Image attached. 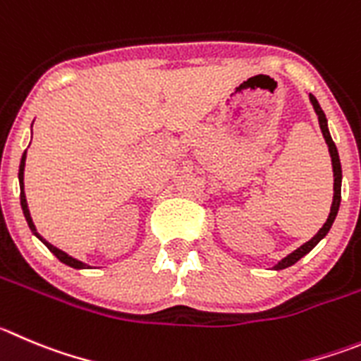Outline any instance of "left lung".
<instances>
[{"mask_svg": "<svg viewBox=\"0 0 361 361\" xmlns=\"http://www.w3.org/2000/svg\"><path fill=\"white\" fill-rule=\"evenodd\" d=\"M310 101H312L313 109H315V114L319 116V126H321L322 130V135H324L326 139V144H328L329 147V154H331V164H333V176H335V183H333V190H335V194H333V204H331V212H329V217L328 221L324 222V226L319 230V233L315 235V237L312 238V240H308L306 244H302L301 247L295 249L294 252H290L288 257L283 258L281 262H279L278 265H276V271H281V269H287L290 267V265H294L295 262L301 260L305 255H308L310 251H312L315 245L319 244V242L322 240V238L328 235L329 228H331L333 221H335L336 214H338V207H340V183H342V167H340V158H338V151H336V146L335 142L331 140V135H329V130H328V121H326V116L324 112H322L321 104H319V101L315 99V96H312L310 94Z\"/></svg>", "mask_w": 361, "mask_h": 361, "instance_id": "1", "label": "left lung"}]
</instances>
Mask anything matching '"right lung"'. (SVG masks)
Returning a JSON list of instances; mask_svg holds the SVG:
<instances>
[{"label":"right lung","instance_id":"obj_1","mask_svg":"<svg viewBox=\"0 0 361 361\" xmlns=\"http://www.w3.org/2000/svg\"><path fill=\"white\" fill-rule=\"evenodd\" d=\"M25 161H26V151H25V154H23V158H21V165H19V183H21V208H23V214H25V217H26V222H28L30 230L33 231V235H37V238H39V240H42L44 244H46V247H48L49 251H51L53 255H55V257L59 258L60 262H62V264L69 265V267H74V269H85L87 265L83 264V262H80V260H76V258H73V257H69V255H66V252L60 251L59 247H55V245L49 244L48 240H44V238L40 237L39 233H37L35 224H33L32 217H30V210H28V203H26L25 190H23V188H25V183H23V176H25Z\"/></svg>","mask_w":361,"mask_h":361}]
</instances>
